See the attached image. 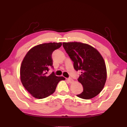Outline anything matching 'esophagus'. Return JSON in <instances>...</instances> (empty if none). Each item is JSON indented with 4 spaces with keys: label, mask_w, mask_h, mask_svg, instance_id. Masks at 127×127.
Returning a JSON list of instances; mask_svg holds the SVG:
<instances>
[{
    "label": "esophagus",
    "mask_w": 127,
    "mask_h": 127,
    "mask_svg": "<svg viewBox=\"0 0 127 127\" xmlns=\"http://www.w3.org/2000/svg\"><path fill=\"white\" fill-rule=\"evenodd\" d=\"M67 81H68V82L69 83H73V79L72 78H68L67 79Z\"/></svg>",
    "instance_id": "34e87169"
}]
</instances>
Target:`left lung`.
<instances>
[{
    "label": "left lung",
    "mask_w": 127,
    "mask_h": 127,
    "mask_svg": "<svg viewBox=\"0 0 127 127\" xmlns=\"http://www.w3.org/2000/svg\"><path fill=\"white\" fill-rule=\"evenodd\" d=\"M63 46L74 62V68L81 70L78 81L83 91L79 98L90 99L100 93L106 81L107 71L104 59L97 49L79 42H63Z\"/></svg>",
    "instance_id": "obj_1"
}]
</instances>
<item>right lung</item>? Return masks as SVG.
I'll list each match as a JSON object with an SVG mask.
<instances>
[{"mask_svg":"<svg viewBox=\"0 0 127 127\" xmlns=\"http://www.w3.org/2000/svg\"><path fill=\"white\" fill-rule=\"evenodd\" d=\"M62 42H49L37 45L28 51L20 68V79L26 90L36 98L47 97L55 92L63 77L56 76L54 73L48 76L50 66H53L51 55L61 48Z\"/></svg>","mask_w":127,"mask_h":127,"instance_id":"1","label":"right lung"}]
</instances>
